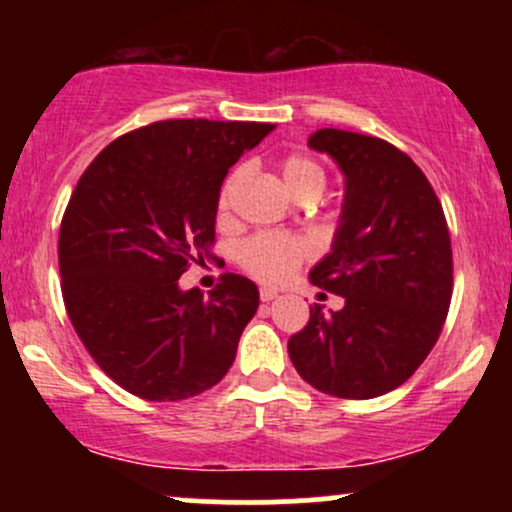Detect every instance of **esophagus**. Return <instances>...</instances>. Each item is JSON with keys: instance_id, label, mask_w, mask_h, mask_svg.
I'll return each mask as SVG.
<instances>
[{"instance_id": "esophagus-1", "label": "esophagus", "mask_w": 512, "mask_h": 512, "mask_svg": "<svg viewBox=\"0 0 512 512\" xmlns=\"http://www.w3.org/2000/svg\"><path fill=\"white\" fill-rule=\"evenodd\" d=\"M279 296V293H276L274 289H267V286H264V289H260V298L264 303H269V301H274V298Z\"/></svg>"}]
</instances>
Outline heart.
<instances>
[{
	"label": "heart",
	"mask_w": 512,
	"mask_h": 512,
	"mask_svg": "<svg viewBox=\"0 0 512 512\" xmlns=\"http://www.w3.org/2000/svg\"><path fill=\"white\" fill-rule=\"evenodd\" d=\"M281 178H284L286 187L296 197L315 195L325 190V170L317 161L303 154L284 156L279 163ZM245 170L236 168L226 180H223L219 192V211L226 214L231 207V197L236 187L243 180ZM310 255L308 243L301 238L286 236V233H255L248 240H243L238 248V262L245 272L255 276V279L264 281V284H279V281L289 279V276L301 267L305 257Z\"/></svg>",
	"instance_id": "obj_1"
}]
</instances>
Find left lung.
I'll return each mask as SVG.
<instances>
[{
  "instance_id": "left-lung-1",
  "label": "left lung",
  "mask_w": 512,
  "mask_h": 512,
  "mask_svg": "<svg viewBox=\"0 0 512 512\" xmlns=\"http://www.w3.org/2000/svg\"><path fill=\"white\" fill-rule=\"evenodd\" d=\"M308 146L344 173L332 252L310 272L344 308L289 339L298 375L325 395L370 399L414 375L436 346L452 298V248L436 192L421 168L385 139L317 129Z\"/></svg>"
}]
</instances>
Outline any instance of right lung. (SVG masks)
Listing matches in <instances>:
<instances>
[{
    "mask_svg": "<svg viewBox=\"0 0 512 512\" xmlns=\"http://www.w3.org/2000/svg\"><path fill=\"white\" fill-rule=\"evenodd\" d=\"M267 122L163 120L93 158L60 226L62 298L93 361L122 390L178 402L214 387L260 305L240 274L209 296L178 279L214 245L228 168Z\"/></svg>",
    "mask_w": 512,
    "mask_h": 512,
    "instance_id": "obj_1",
    "label": "right lung"
}]
</instances>
